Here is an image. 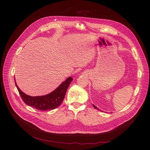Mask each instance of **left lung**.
I'll use <instances>...</instances> for the list:
<instances>
[{
  "label": "left lung",
  "mask_w": 150,
  "mask_h": 150,
  "mask_svg": "<svg viewBox=\"0 0 150 150\" xmlns=\"http://www.w3.org/2000/svg\"><path fill=\"white\" fill-rule=\"evenodd\" d=\"M93 108H95V109H97V110H99V109H98V108H97V107H96L95 105H93Z\"/></svg>",
  "instance_id": "left-lung-1"
}]
</instances>
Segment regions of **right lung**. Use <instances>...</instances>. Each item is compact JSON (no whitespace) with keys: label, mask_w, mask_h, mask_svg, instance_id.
Wrapping results in <instances>:
<instances>
[{"label":"right lung","mask_w":150,"mask_h":150,"mask_svg":"<svg viewBox=\"0 0 150 150\" xmlns=\"http://www.w3.org/2000/svg\"><path fill=\"white\" fill-rule=\"evenodd\" d=\"M72 80L73 78L72 77H69L65 81L62 83L57 89L50 93L39 97H31L27 95L20 90L15 80L14 82L21 97L27 105L40 111H47L57 108L62 103L69 84Z\"/></svg>","instance_id":"right-lung-1"}]
</instances>
